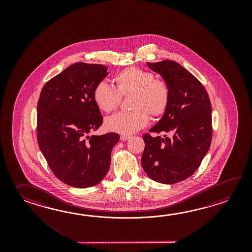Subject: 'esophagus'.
Listing matches in <instances>:
<instances>
[{
  "label": "esophagus",
  "mask_w": 252,
  "mask_h": 252,
  "mask_svg": "<svg viewBox=\"0 0 252 252\" xmlns=\"http://www.w3.org/2000/svg\"><path fill=\"white\" fill-rule=\"evenodd\" d=\"M129 138H130V136H128V135H122V136H121V140L126 141V140H128Z\"/></svg>",
  "instance_id": "34e87169"
}]
</instances>
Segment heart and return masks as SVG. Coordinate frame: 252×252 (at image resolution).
<instances>
[{"mask_svg":"<svg viewBox=\"0 0 252 252\" xmlns=\"http://www.w3.org/2000/svg\"><path fill=\"white\" fill-rule=\"evenodd\" d=\"M115 86L100 82L94 89L93 97L97 107L105 113L116 111L122 98L130 96L129 113H119L105 121L111 131L131 134L144 128L152 118L163 116L168 108L171 92L166 81L155 78L149 70L129 66L113 77Z\"/></svg>","mask_w":252,"mask_h":252,"instance_id":"b5f03b06","label":"heart"}]
</instances>
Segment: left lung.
Returning a JSON list of instances; mask_svg holds the SVG:
<instances>
[{"instance_id":"8db88e82","label":"left lung","mask_w":252,"mask_h":252,"mask_svg":"<svg viewBox=\"0 0 252 252\" xmlns=\"http://www.w3.org/2000/svg\"><path fill=\"white\" fill-rule=\"evenodd\" d=\"M147 64L168 84L171 97L166 113L150 129L158 135L142 136L141 165L156 182L176 184L198 169L209 150L212 105L204 86L181 64L167 59ZM161 133L164 135L161 136Z\"/></svg>"}]
</instances>
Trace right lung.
Here are the masks:
<instances>
[{
    "label": "right lung",
    "mask_w": 252,
    "mask_h": 252,
    "mask_svg": "<svg viewBox=\"0 0 252 252\" xmlns=\"http://www.w3.org/2000/svg\"><path fill=\"white\" fill-rule=\"evenodd\" d=\"M108 75L103 64L78 62L46 83L37 108V139L48 166L70 187L90 188L106 176L115 132L89 136L102 124L94 87Z\"/></svg>",
    "instance_id": "add662e5"
}]
</instances>
